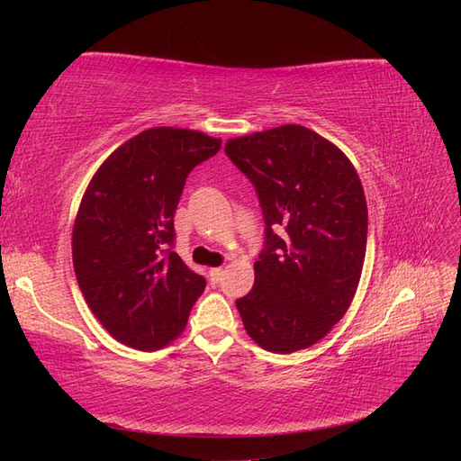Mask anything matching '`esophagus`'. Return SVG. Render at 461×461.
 <instances>
[{"label":"esophagus","instance_id":"34e87169","mask_svg":"<svg viewBox=\"0 0 461 461\" xmlns=\"http://www.w3.org/2000/svg\"><path fill=\"white\" fill-rule=\"evenodd\" d=\"M222 275H225V271H222L221 267H215V269H209V278H212V283L213 285H217L221 278H222Z\"/></svg>","mask_w":461,"mask_h":461}]
</instances>
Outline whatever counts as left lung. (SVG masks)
I'll list each match as a JSON object with an SVG mask.
<instances>
[{"label": "left lung", "instance_id": "left-lung-1", "mask_svg": "<svg viewBox=\"0 0 461 461\" xmlns=\"http://www.w3.org/2000/svg\"><path fill=\"white\" fill-rule=\"evenodd\" d=\"M229 159L254 185L265 221L256 281L236 300L249 339L275 354L310 348L350 308L367 246V203L344 153L285 124L234 138Z\"/></svg>", "mask_w": 461, "mask_h": 461}]
</instances>
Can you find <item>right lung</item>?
Masks as SVG:
<instances>
[{"instance_id":"right-lung-1","label":"right lung","mask_w":461,"mask_h":461,"mask_svg":"<svg viewBox=\"0 0 461 461\" xmlns=\"http://www.w3.org/2000/svg\"><path fill=\"white\" fill-rule=\"evenodd\" d=\"M219 138L158 127L117 148L80 202L73 229L75 275L111 337L153 352L183 332L205 278L175 252V212L194 167Z\"/></svg>"}]
</instances>
